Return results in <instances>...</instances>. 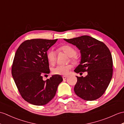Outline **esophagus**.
<instances>
[{
  "label": "esophagus",
  "mask_w": 124,
  "mask_h": 124,
  "mask_svg": "<svg viewBox=\"0 0 124 124\" xmlns=\"http://www.w3.org/2000/svg\"><path fill=\"white\" fill-rule=\"evenodd\" d=\"M62 78H63V80H65V79H66L68 78V76H63L62 77Z\"/></svg>",
  "instance_id": "34e87169"
}]
</instances>
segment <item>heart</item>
I'll return each mask as SVG.
<instances>
[{"mask_svg": "<svg viewBox=\"0 0 124 124\" xmlns=\"http://www.w3.org/2000/svg\"><path fill=\"white\" fill-rule=\"evenodd\" d=\"M60 50L63 51L69 56L71 57L72 60L73 61H75L76 60L77 57L75 56L76 50L72 46L69 45H65L60 47ZM46 56L48 62L51 64L53 65L55 64L56 60V53L53 49H50L47 51ZM72 68V65L70 64L65 65H57L53 68L52 72L53 74H57V75L67 76L69 73V72Z\"/></svg>", "mask_w": 124, "mask_h": 124, "instance_id": "obj_1", "label": "heart"}]
</instances>
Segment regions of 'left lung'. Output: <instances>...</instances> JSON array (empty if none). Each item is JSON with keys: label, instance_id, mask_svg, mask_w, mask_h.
<instances>
[{"label": "left lung", "instance_id": "left-lung-1", "mask_svg": "<svg viewBox=\"0 0 124 124\" xmlns=\"http://www.w3.org/2000/svg\"><path fill=\"white\" fill-rule=\"evenodd\" d=\"M64 40L80 51L81 61L74 72H88L85 77H77L76 94L87 101L98 99L104 93L113 76V59L109 48L103 42L87 35Z\"/></svg>", "mask_w": 124, "mask_h": 124}]
</instances>
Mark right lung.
Returning <instances> with one entry per match:
<instances>
[{
    "mask_svg": "<svg viewBox=\"0 0 124 124\" xmlns=\"http://www.w3.org/2000/svg\"><path fill=\"white\" fill-rule=\"evenodd\" d=\"M57 40H27L20 45L15 53L12 76L23 98L32 105L47 104L55 96L57 87L63 81L61 76L57 74L43 80V74L50 72L47 52Z\"/></svg>",
    "mask_w": 124,
    "mask_h": 124,
    "instance_id": "right-lung-1",
    "label": "right lung"
}]
</instances>
